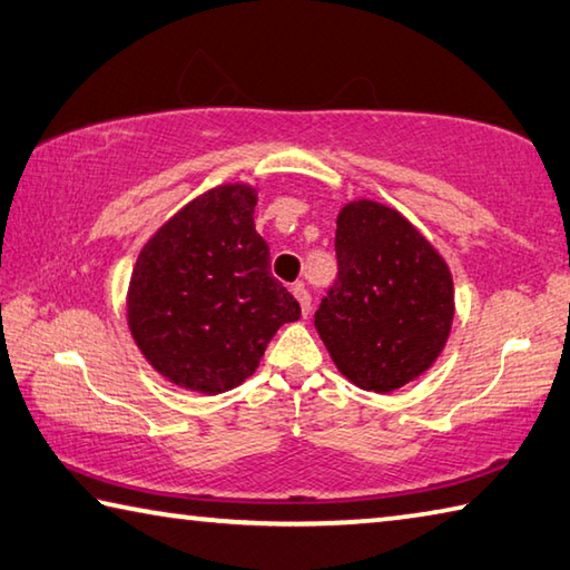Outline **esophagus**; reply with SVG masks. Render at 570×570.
<instances>
[{"mask_svg":"<svg viewBox=\"0 0 570 570\" xmlns=\"http://www.w3.org/2000/svg\"><path fill=\"white\" fill-rule=\"evenodd\" d=\"M292 294L296 296L298 306H302V314L308 316V312H312V294H308V288L304 284H294Z\"/></svg>","mask_w":570,"mask_h":570,"instance_id":"obj_1","label":"esophagus"}]
</instances>
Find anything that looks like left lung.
Wrapping results in <instances>:
<instances>
[{
    "label": "left lung",
    "instance_id": "1",
    "mask_svg": "<svg viewBox=\"0 0 570 570\" xmlns=\"http://www.w3.org/2000/svg\"><path fill=\"white\" fill-rule=\"evenodd\" d=\"M336 262L314 324L341 374L376 393L426 374L453 324L441 254L396 209L358 199L338 212Z\"/></svg>",
    "mask_w": 570,
    "mask_h": 570
}]
</instances>
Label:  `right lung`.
Instances as JSON below:
<instances>
[{"label": "right lung", "instance_id": "right-lung-1", "mask_svg": "<svg viewBox=\"0 0 570 570\" xmlns=\"http://www.w3.org/2000/svg\"><path fill=\"white\" fill-rule=\"evenodd\" d=\"M254 206V186H216L174 214L134 264L129 331L144 358L181 389L214 396L239 386L278 326L302 316L268 272Z\"/></svg>", "mask_w": 570, "mask_h": 570}]
</instances>
